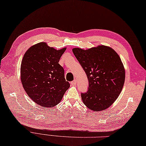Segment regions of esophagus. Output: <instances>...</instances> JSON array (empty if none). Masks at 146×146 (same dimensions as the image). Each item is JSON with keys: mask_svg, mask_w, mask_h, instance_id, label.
<instances>
[{"mask_svg": "<svg viewBox=\"0 0 146 146\" xmlns=\"http://www.w3.org/2000/svg\"><path fill=\"white\" fill-rule=\"evenodd\" d=\"M70 84H71V85H72V86H76V84H77V81H76V80H74V81H72V82H70Z\"/></svg>", "mask_w": 146, "mask_h": 146, "instance_id": "1", "label": "esophagus"}]
</instances>
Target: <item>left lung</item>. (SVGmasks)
I'll return each instance as SVG.
<instances>
[{
    "label": "left lung",
    "instance_id": "8db88e82",
    "mask_svg": "<svg viewBox=\"0 0 146 146\" xmlns=\"http://www.w3.org/2000/svg\"><path fill=\"white\" fill-rule=\"evenodd\" d=\"M72 51L86 74L88 90L81 93L82 100L93 111H101L113 104L122 91L125 70L119 56L109 46L100 45Z\"/></svg>",
    "mask_w": 146,
    "mask_h": 146
}]
</instances>
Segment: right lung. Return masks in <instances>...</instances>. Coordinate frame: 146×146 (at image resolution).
<instances>
[{"instance_id": "obj_1", "label": "right lung", "mask_w": 146, "mask_h": 146, "mask_svg": "<svg viewBox=\"0 0 146 146\" xmlns=\"http://www.w3.org/2000/svg\"><path fill=\"white\" fill-rule=\"evenodd\" d=\"M66 48L57 49L44 42L28 49L22 59L20 78L29 97L38 105L49 108L61 102L70 87L58 62Z\"/></svg>"}]
</instances>
